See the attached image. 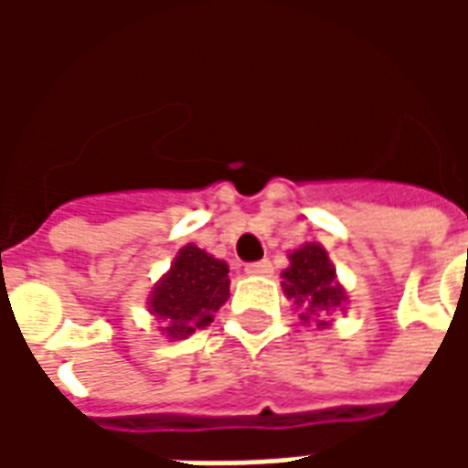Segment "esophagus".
<instances>
[{
	"mask_svg": "<svg viewBox=\"0 0 468 468\" xmlns=\"http://www.w3.org/2000/svg\"><path fill=\"white\" fill-rule=\"evenodd\" d=\"M245 273L248 275H271L273 273V263L271 261H258V263L245 265Z\"/></svg>",
	"mask_w": 468,
	"mask_h": 468,
	"instance_id": "1",
	"label": "esophagus"
}]
</instances>
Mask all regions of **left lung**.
Masks as SVG:
<instances>
[{
  "mask_svg": "<svg viewBox=\"0 0 468 468\" xmlns=\"http://www.w3.org/2000/svg\"><path fill=\"white\" fill-rule=\"evenodd\" d=\"M285 293L311 314L334 311L344 303V291L335 283V271L321 245H303L291 255V268L283 273ZM308 318V315H305ZM324 324V321H321Z\"/></svg>",
  "mask_w": 468,
  "mask_h": 468,
  "instance_id": "obj_1",
  "label": "left lung"
}]
</instances>
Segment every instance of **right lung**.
Returning a JSON list of instances; mask_svg holds the SVG:
<instances>
[{
  "instance_id": "obj_1",
  "label": "right lung",
  "mask_w": 468,
  "mask_h": 468,
  "mask_svg": "<svg viewBox=\"0 0 468 468\" xmlns=\"http://www.w3.org/2000/svg\"><path fill=\"white\" fill-rule=\"evenodd\" d=\"M228 265L195 245H185L170 273L154 288L150 311L163 321L167 335L185 338L195 328L213 324V314L228 301Z\"/></svg>"
}]
</instances>
